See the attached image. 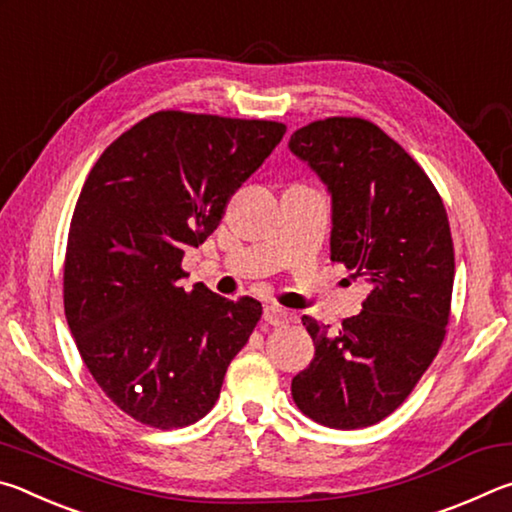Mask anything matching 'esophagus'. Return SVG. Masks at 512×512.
I'll list each match as a JSON object with an SVG mask.
<instances>
[{
    "mask_svg": "<svg viewBox=\"0 0 512 512\" xmlns=\"http://www.w3.org/2000/svg\"><path fill=\"white\" fill-rule=\"evenodd\" d=\"M264 320H266L268 325H273V327L287 325L289 320H291V314H289V311L280 309L277 305H266L264 307Z\"/></svg>",
    "mask_w": 512,
    "mask_h": 512,
    "instance_id": "1",
    "label": "esophagus"
}]
</instances>
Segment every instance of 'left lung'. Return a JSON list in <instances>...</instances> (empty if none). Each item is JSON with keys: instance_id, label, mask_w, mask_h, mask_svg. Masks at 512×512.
Instances as JSON below:
<instances>
[{"instance_id": "8db88e82", "label": "left lung", "mask_w": 512, "mask_h": 512, "mask_svg": "<svg viewBox=\"0 0 512 512\" xmlns=\"http://www.w3.org/2000/svg\"><path fill=\"white\" fill-rule=\"evenodd\" d=\"M289 149L332 194V262L370 284L339 332L302 316L316 354L291 381L293 402L329 429L370 427L411 395L445 339L454 241L443 198L368 119L311 121Z\"/></svg>"}]
</instances>
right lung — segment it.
Here are the masks:
<instances>
[{
  "mask_svg": "<svg viewBox=\"0 0 512 512\" xmlns=\"http://www.w3.org/2000/svg\"><path fill=\"white\" fill-rule=\"evenodd\" d=\"M287 133L280 121L153 112L94 164L69 225L63 298L76 348L121 411L155 429L201 420L262 318L255 298L180 287L189 246Z\"/></svg>",
  "mask_w": 512,
  "mask_h": 512,
  "instance_id": "add662e5",
  "label": "right lung"
}]
</instances>
